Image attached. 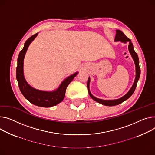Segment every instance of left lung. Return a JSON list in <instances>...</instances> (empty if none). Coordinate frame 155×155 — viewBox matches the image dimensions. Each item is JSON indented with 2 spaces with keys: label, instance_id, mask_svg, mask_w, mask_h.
<instances>
[{
  "label": "left lung",
  "instance_id": "8db88e82",
  "mask_svg": "<svg viewBox=\"0 0 155 155\" xmlns=\"http://www.w3.org/2000/svg\"><path fill=\"white\" fill-rule=\"evenodd\" d=\"M115 42H121L124 43V44H126L127 42L129 43L128 50H129V52H130L133 61H134V63H135V70H136V76H135V80H134V83H133L132 87H131V88L129 90V91L124 96H123L122 97H121L118 99H115V100H103V99L98 98L93 95L91 94L90 90V78L89 77L88 80V83H87V87H88V90L89 95L93 100H94L95 101L99 103V104H101V105H106V106L117 105L118 104H121L122 102L125 101L128 98H129L132 95L133 92L135 91V90L136 88V87H137V85L138 83V80L140 78V65H139L138 57L137 54L135 52V50H134L133 44L131 43V41L130 40V39H129L124 34L121 32V30H116Z\"/></svg>",
  "mask_w": 155,
  "mask_h": 155
}]
</instances>
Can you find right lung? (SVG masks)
Returning <instances> with one entry per match:
<instances>
[{"label":"right lung","mask_w":155,"mask_h":155,"mask_svg":"<svg viewBox=\"0 0 155 155\" xmlns=\"http://www.w3.org/2000/svg\"><path fill=\"white\" fill-rule=\"evenodd\" d=\"M37 35L38 33L27 39L25 42L23 49L20 51L17 58L16 78L20 91L28 101L36 106L47 108L54 107L62 101L65 95L67 86L78 74V72L77 71L75 74L67 77L61 81L59 87L53 91L40 90L31 87L27 83L24 77V61L30 44L32 42Z\"/></svg>","instance_id":"right-lung-1"}]
</instances>
